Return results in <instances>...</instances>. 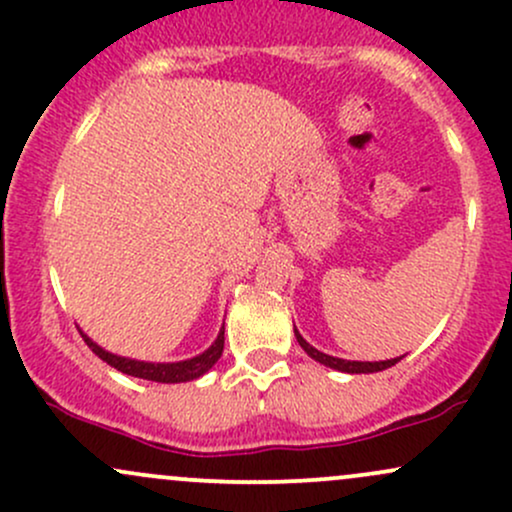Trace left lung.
<instances>
[{
	"instance_id": "8db88e82",
	"label": "left lung",
	"mask_w": 512,
	"mask_h": 512,
	"mask_svg": "<svg viewBox=\"0 0 512 512\" xmlns=\"http://www.w3.org/2000/svg\"><path fill=\"white\" fill-rule=\"evenodd\" d=\"M296 339L298 344H301V349L308 354L310 358H315L317 363H322V366L327 368H334V370H342V373H378V370H385L390 366H395L399 358H390V361H344V358H334V356H327L322 354V351H317L315 346H310L305 339L301 337V332L296 330Z\"/></svg>"
}]
</instances>
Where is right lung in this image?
Segmentation results:
<instances>
[{"mask_svg":"<svg viewBox=\"0 0 512 512\" xmlns=\"http://www.w3.org/2000/svg\"><path fill=\"white\" fill-rule=\"evenodd\" d=\"M84 342L88 344V349L93 351L98 358H103L108 366H113L120 370V373L132 375V378H142V380H154V383H187V380H197L199 375H204L207 370L219 361L223 354V327L216 337V342L209 346L204 354H199L195 358H187V361H178V363H146V361H134V358H125L110 354L98 346L93 339H88L84 332H81Z\"/></svg>","mask_w":512,"mask_h":512,"instance_id":"obj_1","label":"right lung"}]
</instances>
